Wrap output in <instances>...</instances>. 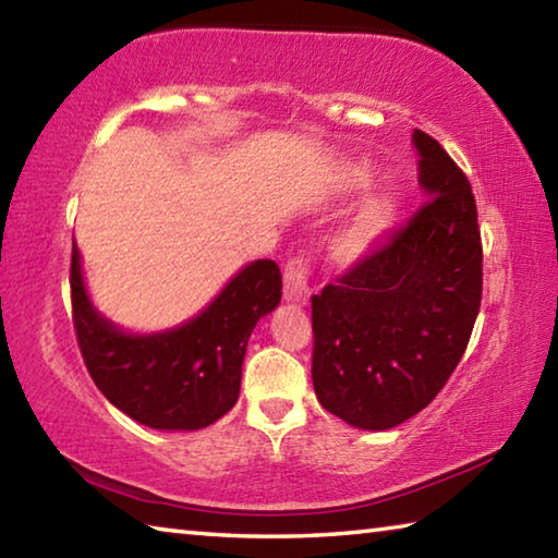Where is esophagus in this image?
<instances>
[{"instance_id":"esophagus-1","label":"esophagus","mask_w":558,"mask_h":558,"mask_svg":"<svg viewBox=\"0 0 558 558\" xmlns=\"http://www.w3.org/2000/svg\"><path fill=\"white\" fill-rule=\"evenodd\" d=\"M282 295L292 305H305L310 298V263L305 256H295L286 263Z\"/></svg>"}]
</instances>
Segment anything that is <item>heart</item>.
I'll use <instances>...</instances> for the list:
<instances>
[{"instance_id":"heart-1","label":"heart","mask_w":558,"mask_h":558,"mask_svg":"<svg viewBox=\"0 0 558 558\" xmlns=\"http://www.w3.org/2000/svg\"><path fill=\"white\" fill-rule=\"evenodd\" d=\"M369 167L359 165L349 172V186H362L369 179ZM396 221V199L389 194H379L359 206L356 214L347 221L335 241V256L342 260H354L364 256L379 243Z\"/></svg>"}]
</instances>
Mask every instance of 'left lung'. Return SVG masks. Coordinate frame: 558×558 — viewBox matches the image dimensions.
<instances>
[{
  "mask_svg": "<svg viewBox=\"0 0 558 558\" xmlns=\"http://www.w3.org/2000/svg\"><path fill=\"white\" fill-rule=\"evenodd\" d=\"M418 182L430 199L344 276L313 295V384L349 426L386 430L426 409L465 354L483 300L472 186L423 130Z\"/></svg>",
  "mask_w": 558,
  "mask_h": 558,
  "instance_id": "obj_1",
  "label": "left lung"
}]
</instances>
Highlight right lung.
<instances>
[{
  "instance_id": "obj_1",
  "label": "right lung",
  "mask_w": 558,
  "mask_h": 558,
  "mask_svg": "<svg viewBox=\"0 0 558 558\" xmlns=\"http://www.w3.org/2000/svg\"><path fill=\"white\" fill-rule=\"evenodd\" d=\"M280 295L278 263L256 260L186 325L159 335H125L93 310L73 243V329L90 379L116 409L157 430L206 428L233 409L245 344Z\"/></svg>"
}]
</instances>
